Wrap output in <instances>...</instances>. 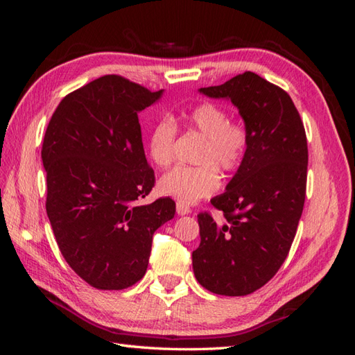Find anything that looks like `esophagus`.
<instances>
[{"instance_id":"obj_1","label":"esophagus","mask_w":355,"mask_h":355,"mask_svg":"<svg viewBox=\"0 0 355 355\" xmlns=\"http://www.w3.org/2000/svg\"><path fill=\"white\" fill-rule=\"evenodd\" d=\"M177 214L178 215H187V214H191V207L186 205V202H183V201H177Z\"/></svg>"}]
</instances>
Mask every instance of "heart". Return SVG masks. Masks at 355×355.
<instances>
[{
  "label": "heart",
  "mask_w": 355,
  "mask_h": 355,
  "mask_svg": "<svg viewBox=\"0 0 355 355\" xmlns=\"http://www.w3.org/2000/svg\"><path fill=\"white\" fill-rule=\"evenodd\" d=\"M184 122L192 131L205 137L197 162L198 166H177L158 180V191L183 202H195L210 197L221 186V177L236 172L243 164L248 132L239 122L229 120V112L221 105L212 102L200 103L184 114ZM178 128L172 119L164 117L157 122L149 134L148 150L150 160L158 168H166L175 154Z\"/></svg>",
  "instance_id": "heart-1"
}]
</instances>
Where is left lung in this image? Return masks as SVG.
I'll return each instance as SVG.
<instances>
[{"label":"left lung","mask_w":355,"mask_h":355,"mask_svg":"<svg viewBox=\"0 0 355 355\" xmlns=\"http://www.w3.org/2000/svg\"><path fill=\"white\" fill-rule=\"evenodd\" d=\"M200 93L232 101L244 119L248 146L225 192L210 200L224 224L207 212L198 215L193 273L215 294L245 296L277 273L296 236L306 192L305 128L288 93L252 71Z\"/></svg>","instance_id":"left-lung-1"}]
</instances>
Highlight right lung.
Segmentation results:
<instances>
[{
    "label": "right lung",
    "mask_w": 355,
    "mask_h": 355,
    "mask_svg": "<svg viewBox=\"0 0 355 355\" xmlns=\"http://www.w3.org/2000/svg\"><path fill=\"white\" fill-rule=\"evenodd\" d=\"M160 92L107 74L67 94L42 143L45 209L64 259L97 290H123L145 276L154 232L175 201L140 200L153 191L139 112Z\"/></svg>",
    "instance_id": "right-lung-1"
}]
</instances>
